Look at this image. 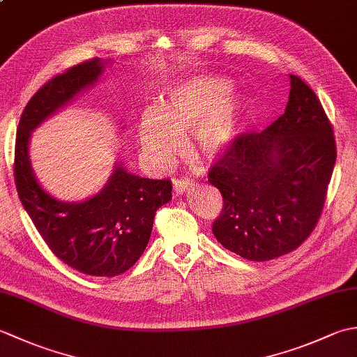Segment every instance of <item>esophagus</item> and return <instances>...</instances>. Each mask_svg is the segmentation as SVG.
I'll list each match as a JSON object with an SVG mask.
<instances>
[{
  "label": "esophagus",
  "mask_w": 357,
  "mask_h": 357,
  "mask_svg": "<svg viewBox=\"0 0 357 357\" xmlns=\"http://www.w3.org/2000/svg\"><path fill=\"white\" fill-rule=\"evenodd\" d=\"M193 185V181L190 178H179L173 181V190L176 193H184L188 192Z\"/></svg>",
  "instance_id": "esophagus-1"
}]
</instances>
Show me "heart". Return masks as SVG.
I'll return each mask as SVG.
<instances>
[{"instance_id": "heart-1", "label": "heart", "mask_w": 357, "mask_h": 357, "mask_svg": "<svg viewBox=\"0 0 357 357\" xmlns=\"http://www.w3.org/2000/svg\"><path fill=\"white\" fill-rule=\"evenodd\" d=\"M231 84L219 77H195L165 93L159 109H147L138 123L144 156L165 164L188 135V149L204 159L221 156L236 139L244 104L229 101Z\"/></svg>"}]
</instances>
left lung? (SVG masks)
I'll return each instance as SVG.
<instances>
[{"instance_id":"left-lung-1","label":"left lung","mask_w":357,"mask_h":357,"mask_svg":"<svg viewBox=\"0 0 357 357\" xmlns=\"http://www.w3.org/2000/svg\"><path fill=\"white\" fill-rule=\"evenodd\" d=\"M336 162L333 127L319 98L290 75L284 115L241 133L210 167L224 207L213 234L248 261H270L304 242L319 221Z\"/></svg>"}]
</instances>
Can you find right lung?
<instances>
[{
	"mask_svg": "<svg viewBox=\"0 0 357 357\" xmlns=\"http://www.w3.org/2000/svg\"><path fill=\"white\" fill-rule=\"evenodd\" d=\"M102 72L104 61L93 58L53 77L30 98L17 130L13 174L22 207L53 255L84 275L113 278L146 250L156 210L172 199L170 181L136 176L116 164L100 193L63 202L38 184L29 159L30 133Z\"/></svg>",
	"mask_w": 357,
	"mask_h": 357,
	"instance_id": "obj_1",
	"label": "right lung"
}]
</instances>
